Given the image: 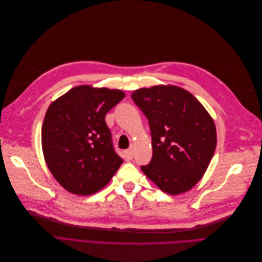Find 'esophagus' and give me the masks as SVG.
I'll list each match as a JSON object with an SVG mask.
<instances>
[{
    "instance_id": "obj_1",
    "label": "esophagus",
    "mask_w": 262,
    "mask_h": 262,
    "mask_svg": "<svg viewBox=\"0 0 262 262\" xmlns=\"http://www.w3.org/2000/svg\"><path fill=\"white\" fill-rule=\"evenodd\" d=\"M124 157H125L126 161L132 160V158H133V149L132 148L126 149L125 152H124Z\"/></svg>"
}]
</instances>
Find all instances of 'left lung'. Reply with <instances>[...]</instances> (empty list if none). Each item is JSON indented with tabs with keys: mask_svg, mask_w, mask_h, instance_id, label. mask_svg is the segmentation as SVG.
<instances>
[{
	"mask_svg": "<svg viewBox=\"0 0 262 262\" xmlns=\"http://www.w3.org/2000/svg\"><path fill=\"white\" fill-rule=\"evenodd\" d=\"M148 120L153 156L141 169L163 191L191 189L207 170L216 147L213 119L192 94L158 85L131 95Z\"/></svg>",
	"mask_w": 262,
	"mask_h": 262,
	"instance_id": "obj_1",
	"label": "left lung"
}]
</instances>
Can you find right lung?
Here are the masks:
<instances>
[{
  "instance_id": "add662e5",
  "label": "right lung",
  "mask_w": 262,
  "mask_h": 262,
  "mask_svg": "<svg viewBox=\"0 0 262 262\" xmlns=\"http://www.w3.org/2000/svg\"><path fill=\"white\" fill-rule=\"evenodd\" d=\"M124 96L119 90L82 85L47 110L41 130L43 156L55 180L68 191L97 192L121 166L105 117Z\"/></svg>"
}]
</instances>
